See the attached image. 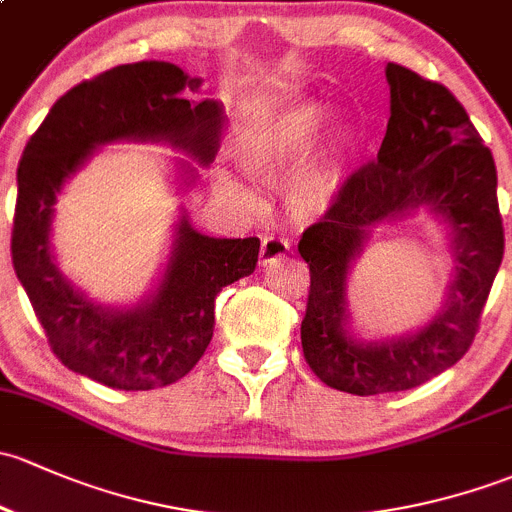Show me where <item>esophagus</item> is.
<instances>
[{
  "mask_svg": "<svg viewBox=\"0 0 512 512\" xmlns=\"http://www.w3.org/2000/svg\"><path fill=\"white\" fill-rule=\"evenodd\" d=\"M288 254H291V241L281 239V236H266L261 244V266H271Z\"/></svg>",
  "mask_w": 512,
  "mask_h": 512,
  "instance_id": "esophagus-1",
  "label": "esophagus"
}]
</instances>
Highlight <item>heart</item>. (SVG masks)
Returning <instances> with one entry per match:
<instances>
[{
  "instance_id": "1",
  "label": "heart",
  "mask_w": 512,
  "mask_h": 512,
  "mask_svg": "<svg viewBox=\"0 0 512 512\" xmlns=\"http://www.w3.org/2000/svg\"><path fill=\"white\" fill-rule=\"evenodd\" d=\"M325 120L328 105L320 100H281L241 125L234 138L236 165L263 184H281L304 157L286 182V207L298 221L320 219L335 207L345 187L347 160L360 138L355 125L340 123L315 142ZM214 182L224 197L249 202L239 179L226 170H219Z\"/></svg>"
}]
</instances>
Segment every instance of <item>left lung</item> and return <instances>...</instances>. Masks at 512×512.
Wrapping results in <instances>:
<instances>
[{"label":"left lung","mask_w":512,"mask_h":512,"mask_svg":"<svg viewBox=\"0 0 512 512\" xmlns=\"http://www.w3.org/2000/svg\"><path fill=\"white\" fill-rule=\"evenodd\" d=\"M384 76L389 123L377 162L347 179L335 207L298 244L310 268L305 362L328 387L357 397L419 387L466 355L505 246L493 155L463 105L397 63ZM421 211L450 241L445 305L421 329L367 341L351 328V268L377 225Z\"/></svg>","instance_id":"obj_1"}]
</instances>
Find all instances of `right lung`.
<instances>
[{"mask_svg":"<svg viewBox=\"0 0 512 512\" xmlns=\"http://www.w3.org/2000/svg\"><path fill=\"white\" fill-rule=\"evenodd\" d=\"M199 93L202 78L175 63L115 66L56 100L21 155L14 271L54 355L105 387L140 392L184 377L214 335L217 293L256 268V236L214 239L194 229L182 207L160 273L138 303H98L56 261V202L100 147L162 142L189 157L172 160L179 194L199 182V167L214 162L226 125L224 105Z\"/></svg>","mask_w":512,"mask_h":512,"instance_id":"right-lung-1","label":"right lung"}]
</instances>
